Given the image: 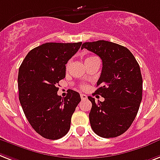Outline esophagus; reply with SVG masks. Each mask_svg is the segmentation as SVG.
<instances>
[{"instance_id":"obj_1","label":"esophagus","mask_w":160,"mask_h":160,"mask_svg":"<svg viewBox=\"0 0 160 160\" xmlns=\"http://www.w3.org/2000/svg\"><path fill=\"white\" fill-rule=\"evenodd\" d=\"M81 98L82 100H86L87 98H88V97H87V95H85V94H81Z\"/></svg>"}]
</instances>
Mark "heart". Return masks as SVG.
Here are the masks:
<instances>
[{
	"instance_id": "heart-1",
	"label": "heart",
	"mask_w": 160,
	"mask_h": 160,
	"mask_svg": "<svg viewBox=\"0 0 160 160\" xmlns=\"http://www.w3.org/2000/svg\"><path fill=\"white\" fill-rule=\"evenodd\" d=\"M92 58V57H89V58H87V59H89V58ZM68 66H69V62H68L67 65H66V67H67V68H68ZM82 88H83V89H86L87 87L84 86V87H82Z\"/></svg>"
}]
</instances>
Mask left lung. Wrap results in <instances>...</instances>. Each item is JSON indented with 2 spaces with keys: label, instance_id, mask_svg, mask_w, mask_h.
<instances>
[{
  "label": "left lung",
  "instance_id": "1",
  "mask_svg": "<svg viewBox=\"0 0 160 160\" xmlns=\"http://www.w3.org/2000/svg\"><path fill=\"white\" fill-rule=\"evenodd\" d=\"M82 48L102 60L94 95L105 100L96 102L88 97L92 104L89 113L91 127L101 137H117L130 128L140 108L143 89L140 65L128 48L112 42H86Z\"/></svg>",
  "mask_w": 160,
  "mask_h": 160
}]
</instances>
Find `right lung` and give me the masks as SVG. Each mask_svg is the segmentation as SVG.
Wrapping results in <instances>:
<instances>
[{
    "label": "right lung",
    "instance_id": "obj_1",
    "mask_svg": "<svg viewBox=\"0 0 160 160\" xmlns=\"http://www.w3.org/2000/svg\"><path fill=\"white\" fill-rule=\"evenodd\" d=\"M78 43H45L30 50L18 73L19 100L34 131L48 140H58L70 129L71 118L81 102L78 92L57 94L65 78L68 61L78 52Z\"/></svg>",
    "mask_w": 160,
    "mask_h": 160
}]
</instances>
